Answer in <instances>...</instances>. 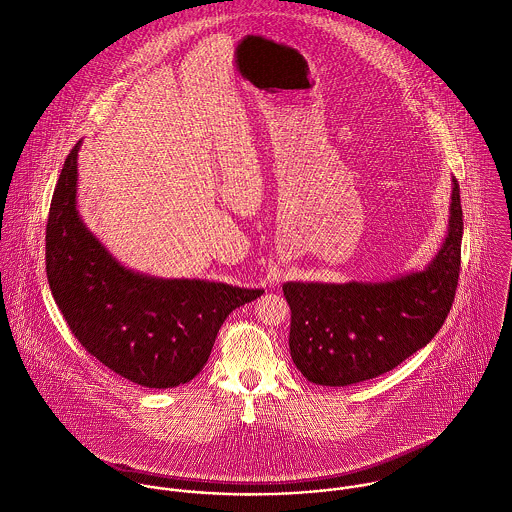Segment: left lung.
Instances as JSON below:
<instances>
[{
	"instance_id": "1",
	"label": "left lung",
	"mask_w": 512,
	"mask_h": 512,
	"mask_svg": "<svg viewBox=\"0 0 512 512\" xmlns=\"http://www.w3.org/2000/svg\"><path fill=\"white\" fill-rule=\"evenodd\" d=\"M463 209L453 177L449 229L419 271L387 281H289V349L301 375L323 387L375 379L423 349L443 327L461 271Z\"/></svg>"
}]
</instances>
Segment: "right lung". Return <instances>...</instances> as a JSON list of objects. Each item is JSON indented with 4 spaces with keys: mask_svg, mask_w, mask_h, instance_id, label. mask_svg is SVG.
I'll return each mask as SVG.
<instances>
[{
    "mask_svg": "<svg viewBox=\"0 0 512 512\" xmlns=\"http://www.w3.org/2000/svg\"><path fill=\"white\" fill-rule=\"evenodd\" d=\"M79 145L63 163L49 207L51 295L77 341L107 369L149 389L185 385L205 367L229 313L265 291L163 279L119 263L77 211Z\"/></svg>",
    "mask_w": 512,
    "mask_h": 512,
    "instance_id": "add662e5",
    "label": "right lung"
}]
</instances>
